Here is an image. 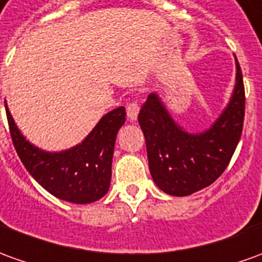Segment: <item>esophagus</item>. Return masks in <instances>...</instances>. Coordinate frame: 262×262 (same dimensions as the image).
<instances>
[{
  "instance_id": "obj_1",
  "label": "esophagus",
  "mask_w": 262,
  "mask_h": 262,
  "mask_svg": "<svg viewBox=\"0 0 262 262\" xmlns=\"http://www.w3.org/2000/svg\"><path fill=\"white\" fill-rule=\"evenodd\" d=\"M140 113V105L137 101H131L127 104V117L129 121H135Z\"/></svg>"
}]
</instances>
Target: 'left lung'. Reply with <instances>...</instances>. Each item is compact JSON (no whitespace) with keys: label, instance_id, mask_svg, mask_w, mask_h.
<instances>
[{"label":"left lung","instance_id":"8db88e82","mask_svg":"<svg viewBox=\"0 0 262 262\" xmlns=\"http://www.w3.org/2000/svg\"><path fill=\"white\" fill-rule=\"evenodd\" d=\"M245 114L243 73L237 61V82L228 107L203 134H188L169 117L155 94L142 104L141 127L151 177L169 195L185 196L208 187L228 167L241 138Z\"/></svg>","mask_w":262,"mask_h":262}]
</instances>
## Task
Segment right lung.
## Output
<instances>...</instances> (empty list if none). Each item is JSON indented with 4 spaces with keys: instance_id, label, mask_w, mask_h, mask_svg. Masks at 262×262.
Wrapping results in <instances>:
<instances>
[{
    "instance_id": "obj_1",
    "label": "right lung",
    "mask_w": 262,
    "mask_h": 262,
    "mask_svg": "<svg viewBox=\"0 0 262 262\" xmlns=\"http://www.w3.org/2000/svg\"><path fill=\"white\" fill-rule=\"evenodd\" d=\"M7 110L10 134L18 157L41 187L59 200L90 204L105 195L111 183V164L118 129L125 122V108L105 114L77 147L45 152L25 140Z\"/></svg>"
}]
</instances>
